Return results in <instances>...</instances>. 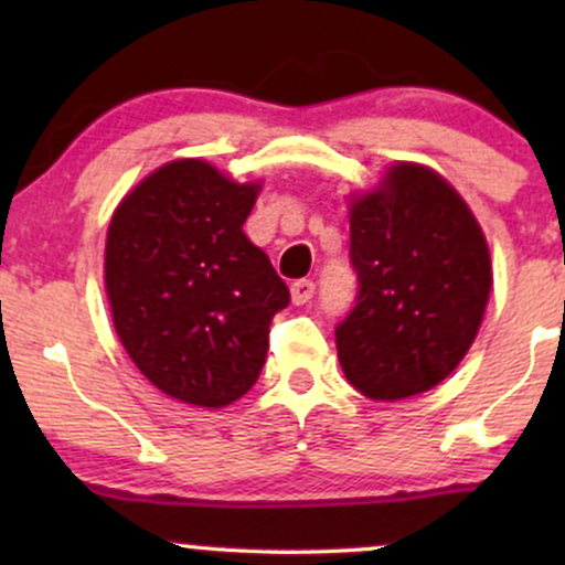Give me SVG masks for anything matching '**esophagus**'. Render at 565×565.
I'll return each mask as SVG.
<instances>
[{"mask_svg": "<svg viewBox=\"0 0 565 565\" xmlns=\"http://www.w3.org/2000/svg\"><path fill=\"white\" fill-rule=\"evenodd\" d=\"M313 291H316V284L310 281V278H300V281L291 284V302H295V305L310 302Z\"/></svg>", "mask_w": 565, "mask_h": 565, "instance_id": "obj_1", "label": "esophagus"}]
</instances>
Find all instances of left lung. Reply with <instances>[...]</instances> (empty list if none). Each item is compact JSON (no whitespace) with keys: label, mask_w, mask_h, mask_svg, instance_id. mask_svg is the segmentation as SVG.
<instances>
[{"label":"left lung","mask_w":565,"mask_h":565,"mask_svg":"<svg viewBox=\"0 0 565 565\" xmlns=\"http://www.w3.org/2000/svg\"><path fill=\"white\" fill-rule=\"evenodd\" d=\"M359 297L337 323L350 385L372 401L436 387L465 359L491 291V257L470 206L438 172L398 161L350 204Z\"/></svg>","instance_id":"obj_1"}]
</instances>
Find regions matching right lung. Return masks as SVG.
I'll return each mask as SVG.
<instances>
[{"label": "right lung", "mask_w": 565, "mask_h": 565, "mask_svg": "<svg viewBox=\"0 0 565 565\" xmlns=\"http://www.w3.org/2000/svg\"><path fill=\"white\" fill-rule=\"evenodd\" d=\"M260 183L201 159L159 167L116 206L106 291L142 377L183 404L223 408L260 377L287 284L242 225Z\"/></svg>", "instance_id": "obj_1"}]
</instances>
